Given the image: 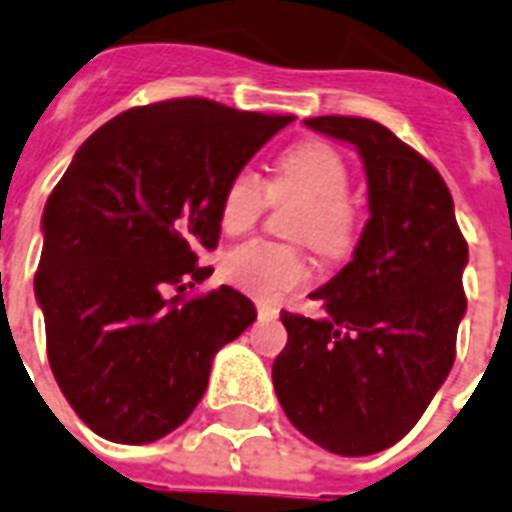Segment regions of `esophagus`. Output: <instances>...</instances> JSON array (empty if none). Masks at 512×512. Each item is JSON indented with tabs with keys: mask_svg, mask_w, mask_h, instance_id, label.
<instances>
[{
	"mask_svg": "<svg viewBox=\"0 0 512 512\" xmlns=\"http://www.w3.org/2000/svg\"><path fill=\"white\" fill-rule=\"evenodd\" d=\"M257 316H260V319H276V316H279V308L271 303H257Z\"/></svg>",
	"mask_w": 512,
	"mask_h": 512,
	"instance_id": "1",
	"label": "esophagus"
}]
</instances>
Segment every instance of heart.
Listing matches in <instances>:
<instances>
[{
	"mask_svg": "<svg viewBox=\"0 0 512 512\" xmlns=\"http://www.w3.org/2000/svg\"><path fill=\"white\" fill-rule=\"evenodd\" d=\"M350 170L337 148L324 140H305L279 156L268 185L252 170H239L225 183L220 228L228 236L252 231L268 204L300 199L289 233L308 241L324 257L345 255L356 241L358 215L348 199ZM223 276L241 292L279 297L311 279L303 247L276 241H247L225 252Z\"/></svg>",
	"mask_w": 512,
	"mask_h": 512,
	"instance_id": "b5f03b06",
	"label": "heart"
}]
</instances>
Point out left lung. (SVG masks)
<instances>
[{
    "instance_id": "obj_1",
    "label": "left lung",
    "mask_w": 512,
    "mask_h": 512,
    "mask_svg": "<svg viewBox=\"0 0 512 512\" xmlns=\"http://www.w3.org/2000/svg\"><path fill=\"white\" fill-rule=\"evenodd\" d=\"M305 124L358 148L369 220L353 260L311 295L327 316L281 313L289 340L273 388L313 444L364 457L401 441L452 369L468 241L444 177L388 127L361 116Z\"/></svg>"
}]
</instances>
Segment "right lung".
I'll list each match as a JSON object with an SVG mask.
<instances>
[{
  "label": "right lung",
  "mask_w": 512,
  "mask_h": 512,
  "mask_svg": "<svg viewBox=\"0 0 512 512\" xmlns=\"http://www.w3.org/2000/svg\"><path fill=\"white\" fill-rule=\"evenodd\" d=\"M295 116L172 98L84 140L44 207L34 276L47 358L84 425L151 444L204 396L212 358L255 321L231 287L188 295L212 268L225 183Z\"/></svg>",
  "instance_id": "right-lung-1"
}]
</instances>
